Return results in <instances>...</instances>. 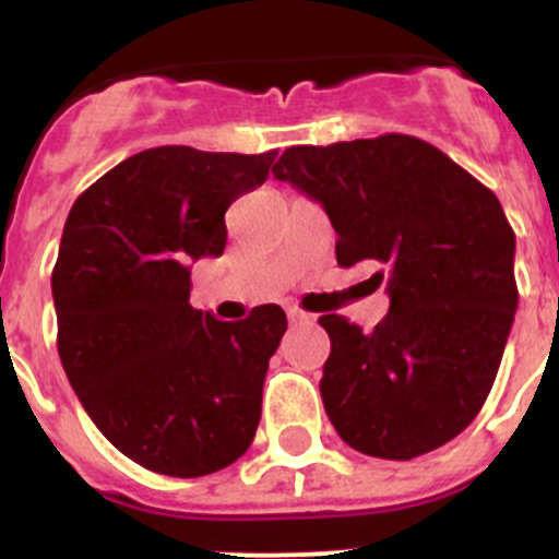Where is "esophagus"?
I'll return each mask as SVG.
<instances>
[{"mask_svg": "<svg viewBox=\"0 0 559 559\" xmlns=\"http://www.w3.org/2000/svg\"><path fill=\"white\" fill-rule=\"evenodd\" d=\"M289 321L292 324H313V316L306 313V311H297V308H289Z\"/></svg>", "mask_w": 559, "mask_h": 559, "instance_id": "34e87169", "label": "esophagus"}]
</instances>
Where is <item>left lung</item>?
Instances as JSON below:
<instances>
[{"mask_svg": "<svg viewBox=\"0 0 559 559\" xmlns=\"http://www.w3.org/2000/svg\"><path fill=\"white\" fill-rule=\"evenodd\" d=\"M273 175L324 207L341 267L370 262V281L386 284L373 332L319 319L332 343L319 389L337 436L381 460L449 443L481 411L520 302L498 197L411 134L292 145Z\"/></svg>", "mask_w": 559, "mask_h": 559, "instance_id": "obj_1", "label": "left lung"}]
</instances>
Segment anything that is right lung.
<instances>
[{
    "mask_svg": "<svg viewBox=\"0 0 559 559\" xmlns=\"http://www.w3.org/2000/svg\"><path fill=\"white\" fill-rule=\"evenodd\" d=\"M278 151H140L72 205L56 259L59 357L99 432L148 471L197 478L246 454L262 416L278 306L243 321L191 308V262L222 257L224 213Z\"/></svg>",
    "mask_w": 559,
    "mask_h": 559,
    "instance_id": "add662e5",
    "label": "right lung"
}]
</instances>
